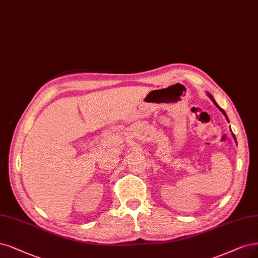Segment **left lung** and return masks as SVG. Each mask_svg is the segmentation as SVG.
Here are the masks:
<instances>
[{
	"mask_svg": "<svg viewBox=\"0 0 258 258\" xmlns=\"http://www.w3.org/2000/svg\"><path fill=\"white\" fill-rule=\"evenodd\" d=\"M207 95H208V97H209V98H210V99L212 100V102H214V103L216 104V106H217V108H218V109H219V110H220V111H221L222 113H223V115H224V116H225V118H226V119L228 120V117H227V115H226L225 111H224L223 109H221V108H220V106H219V104H218V103L216 102V100L214 99V97H212V96H211V95H210L209 93H207ZM233 138H234V139H235V141H236V137H235V135H234V133H233ZM236 143H237V141H236Z\"/></svg>",
	"mask_w": 258,
	"mask_h": 258,
	"instance_id": "1",
	"label": "left lung"
}]
</instances>
